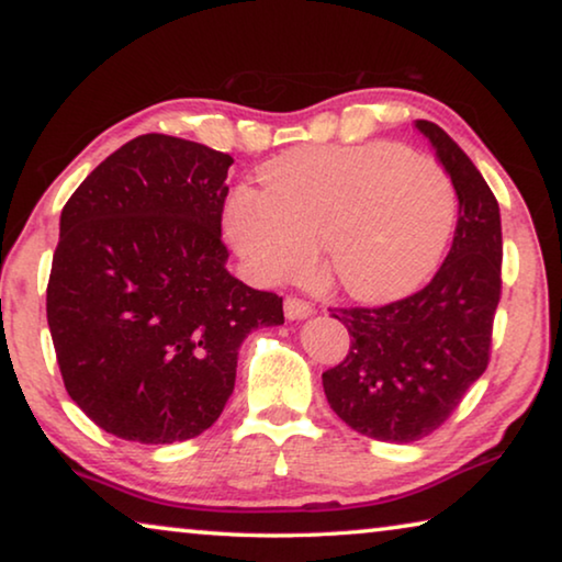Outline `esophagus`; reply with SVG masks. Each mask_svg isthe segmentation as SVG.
<instances>
[{
	"label": "esophagus",
	"mask_w": 562,
	"mask_h": 562,
	"mask_svg": "<svg viewBox=\"0 0 562 562\" xmlns=\"http://www.w3.org/2000/svg\"><path fill=\"white\" fill-rule=\"evenodd\" d=\"M315 313V307L305 303V300L300 297H288L284 300V315H288V321H305Z\"/></svg>",
	"instance_id": "obj_1"
}]
</instances>
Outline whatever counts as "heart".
Listing matches in <instances>:
<instances>
[{"label":"heart","mask_w":562,"mask_h":562,"mask_svg":"<svg viewBox=\"0 0 562 562\" xmlns=\"http://www.w3.org/2000/svg\"><path fill=\"white\" fill-rule=\"evenodd\" d=\"M265 187H237L224 232L259 282L328 270L350 295L389 300L429 278L454 229L457 194L431 158L404 146H305L262 169Z\"/></svg>","instance_id":"obj_1"}]
</instances>
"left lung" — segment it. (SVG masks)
<instances>
[{"label": "left lung", "instance_id": "left-lung-1", "mask_svg": "<svg viewBox=\"0 0 562 562\" xmlns=\"http://www.w3.org/2000/svg\"><path fill=\"white\" fill-rule=\"evenodd\" d=\"M414 128L454 183V241L439 272L416 295L333 313L353 340L342 363L323 373L328 404L350 429L396 443L439 429L484 373L502 290L495 194L437 123L416 121Z\"/></svg>", "mask_w": 562, "mask_h": 562}]
</instances>
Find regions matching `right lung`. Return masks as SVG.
<instances>
[{
  "mask_svg": "<svg viewBox=\"0 0 562 562\" xmlns=\"http://www.w3.org/2000/svg\"><path fill=\"white\" fill-rule=\"evenodd\" d=\"M229 154L146 133L67 199L47 282L65 389L113 437L173 443L224 412L237 356L282 297L227 270Z\"/></svg>",
  "mask_w": 562,
  "mask_h": 562,
  "instance_id": "add662e5",
  "label": "right lung"
}]
</instances>
